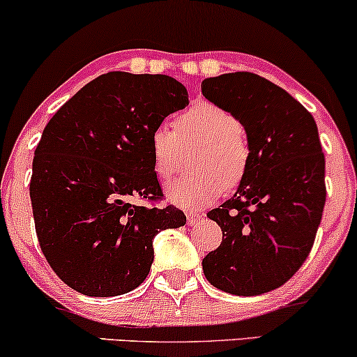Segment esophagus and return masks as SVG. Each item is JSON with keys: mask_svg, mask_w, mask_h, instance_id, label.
Segmentation results:
<instances>
[{"mask_svg": "<svg viewBox=\"0 0 357 357\" xmlns=\"http://www.w3.org/2000/svg\"><path fill=\"white\" fill-rule=\"evenodd\" d=\"M186 220H188V225H190V227H195V225H198V221L202 220V215H196V213H188Z\"/></svg>", "mask_w": 357, "mask_h": 357, "instance_id": "34e87169", "label": "esophagus"}]
</instances>
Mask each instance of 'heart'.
Returning <instances> with one entry per match:
<instances>
[{
  "instance_id": "obj_1",
  "label": "heart",
  "mask_w": 357,
  "mask_h": 357,
  "mask_svg": "<svg viewBox=\"0 0 357 357\" xmlns=\"http://www.w3.org/2000/svg\"><path fill=\"white\" fill-rule=\"evenodd\" d=\"M153 166L159 179H169L183 165L184 147L202 146L192 159L198 174L184 176L166 186V196L184 210H199L243 181L250 167V144L238 117L215 102H198L176 121L166 122L149 137Z\"/></svg>"
}]
</instances>
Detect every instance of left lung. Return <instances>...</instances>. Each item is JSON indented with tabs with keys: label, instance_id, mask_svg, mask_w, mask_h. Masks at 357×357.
Segmentation results:
<instances>
[{
	"label": "left lung",
	"instance_id": "obj_1",
	"mask_svg": "<svg viewBox=\"0 0 357 357\" xmlns=\"http://www.w3.org/2000/svg\"><path fill=\"white\" fill-rule=\"evenodd\" d=\"M210 102L245 127L250 167L233 198L208 213L225 240L203 258L216 289L260 296L284 285L309 257L326 204V159L314 117L272 82L250 72L203 80Z\"/></svg>",
	"mask_w": 357,
	"mask_h": 357
}]
</instances>
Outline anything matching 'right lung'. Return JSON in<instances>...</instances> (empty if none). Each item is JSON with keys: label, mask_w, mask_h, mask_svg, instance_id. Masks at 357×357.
Wrapping results in <instances>:
<instances>
[{"label": "right lung", "mask_w": 357, "mask_h": 357, "mask_svg": "<svg viewBox=\"0 0 357 357\" xmlns=\"http://www.w3.org/2000/svg\"><path fill=\"white\" fill-rule=\"evenodd\" d=\"M190 104L167 75L109 72L56 110L35 149L30 198L40 248L53 272L90 297L146 280L161 230L186 225L162 199L149 137ZM142 199L151 207L136 205Z\"/></svg>", "instance_id": "obj_1"}]
</instances>
